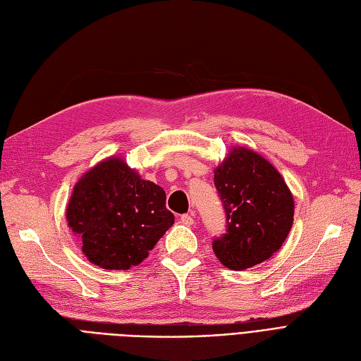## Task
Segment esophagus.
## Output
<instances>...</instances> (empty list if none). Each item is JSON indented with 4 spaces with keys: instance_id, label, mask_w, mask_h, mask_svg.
Segmentation results:
<instances>
[{
    "instance_id": "1",
    "label": "esophagus",
    "mask_w": 361,
    "mask_h": 361,
    "mask_svg": "<svg viewBox=\"0 0 361 361\" xmlns=\"http://www.w3.org/2000/svg\"><path fill=\"white\" fill-rule=\"evenodd\" d=\"M180 220H182V223H185V225H192V223H194V212L191 211L188 214H182Z\"/></svg>"
}]
</instances>
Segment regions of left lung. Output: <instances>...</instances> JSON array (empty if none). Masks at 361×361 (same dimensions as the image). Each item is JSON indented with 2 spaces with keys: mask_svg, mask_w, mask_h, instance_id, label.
Instances as JSON below:
<instances>
[{
  "mask_svg": "<svg viewBox=\"0 0 361 361\" xmlns=\"http://www.w3.org/2000/svg\"><path fill=\"white\" fill-rule=\"evenodd\" d=\"M226 214V232L212 240L216 257L245 270L282 246L293 225L295 202L278 170L258 153L233 149L214 173Z\"/></svg>",
  "mask_w": 361,
  "mask_h": 361,
  "instance_id": "8db88e82",
  "label": "left lung"
}]
</instances>
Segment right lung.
I'll return each instance as SVG.
<instances>
[{
	"label": "right lung",
	"mask_w": 361,
	"mask_h": 361,
	"mask_svg": "<svg viewBox=\"0 0 361 361\" xmlns=\"http://www.w3.org/2000/svg\"><path fill=\"white\" fill-rule=\"evenodd\" d=\"M82 250L94 264L128 270L147 258L174 223L165 191L144 180L120 158H109L77 182L66 209Z\"/></svg>",
	"instance_id": "right-lung-1"
}]
</instances>
